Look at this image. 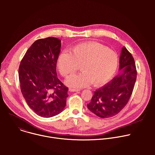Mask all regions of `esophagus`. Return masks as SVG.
Masks as SVG:
<instances>
[{"mask_svg": "<svg viewBox=\"0 0 155 155\" xmlns=\"http://www.w3.org/2000/svg\"><path fill=\"white\" fill-rule=\"evenodd\" d=\"M69 91H71V92H75V91L78 92V91H80V90H78V89H73V88H69Z\"/></svg>", "mask_w": 155, "mask_h": 155, "instance_id": "obj_1", "label": "esophagus"}]
</instances>
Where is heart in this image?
<instances>
[{
	"label": "heart",
	"instance_id": "b5f03b06",
	"mask_svg": "<svg viewBox=\"0 0 155 155\" xmlns=\"http://www.w3.org/2000/svg\"><path fill=\"white\" fill-rule=\"evenodd\" d=\"M70 51L61 52L56 61L57 68L64 77L75 74L81 65L83 72L65 81L69 87L80 88L92 83L96 86H102L115 75L118 65V55L101 44L81 43L73 47Z\"/></svg>",
	"mask_w": 155,
	"mask_h": 155
}]
</instances>
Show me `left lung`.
<instances>
[{"label": "left lung", "instance_id": "left-lung-1", "mask_svg": "<svg viewBox=\"0 0 155 155\" xmlns=\"http://www.w3.org/2000/svg\"><path fill=\"white\" fill-rule=\"evenodd\" d=\"M122 72L111 81L95 91L90 103L87 104L91 112L102 118L117 115L127 104L137 78L135 61L131 53L123 47L120 58Z\"/></svg>", "mask_w": 155, "mask_h": 155}]
</instances>
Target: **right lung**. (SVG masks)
<instances>
[{
	"label": "right lung",
	"instance_id": "1",
	"mask_svg": "<svg viewBox=\"0 0 155 155\" xmlns=\"http://www.w3.org/2000/svg\"><path fill=\"white\" fill-rule=\"evenodd\" d=\"M61 40H37L28 50L19 67L21 91L29 107L38 116L50 118L66 105L68 87L58 78L56 61Z\"/></svg>",
	"mask_w": 155,
	"mask_h": 155
}]
</instances>
